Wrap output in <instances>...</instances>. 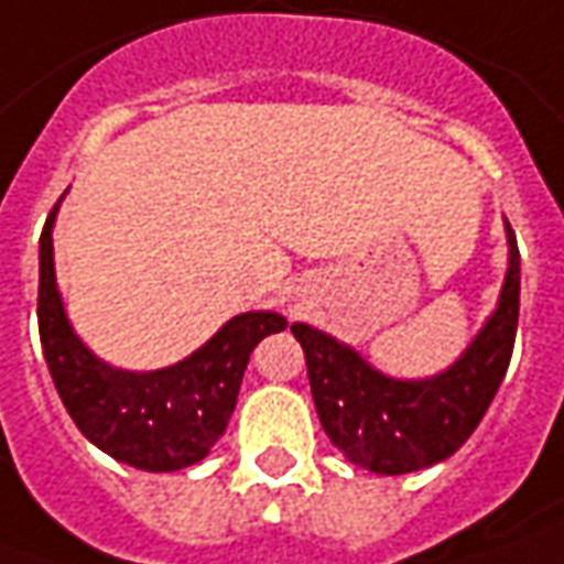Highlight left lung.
<instances>
[{"mask_svg": "<svg viewBox=\"0 0 564 564\" xmlns=\"http://www.w3.org/2000/svg\"><path fill=\"white\" fill-rule=\"evenodd\" d=\"M507 243L510 269L498 308L458 364L440 376L397 381L308 323L290 326L305 350L323 431L350 464L384 476L412 474L455 455L476 431L510 366L519 323V247L510 223Z\"/></svg>", "mask_w": 564, "mask_h": 564, "instance_id": "obj_1", "label": "left lung"}]
</instances>
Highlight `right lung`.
Masks as SVG:
<instances>
[{"instance_id":"add662e5","label":"right lung","mask_w":564,"mask_h":564,"mask_svg":"<svg viewBox=\"0 0 564 564\" xmlns=\"http://www.w3.org/2000/svg\"><path fill=\"white\" fill-rule=\"evenodd\" d=\"M57 204L39 238V338L54 388L76 427L121 464L152 474L198 464L226 433L253 348L286 321L274 311L238 314L204 348L159 372H124L97 360L63 314L54 283Z\"/></svg>"}]
</instances>
